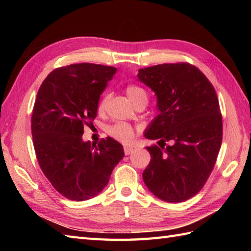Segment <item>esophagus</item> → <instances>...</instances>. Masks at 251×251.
<instances>
[{
    "mask_svg": "<svg viewBox=\"0 0 251 251\" xmlns=\"http://www.w3.org/2000/svg\"><path fill=\"white\" fill-rule=\"evenodd\" d=\"M135 150H136V149H135L134 147H125V148H124L125 155H129V154H131Z\"/></svg>",
    "mask_w": 251,
    "mask_h": 251,
    "instance_id": "esophagus-1",
    "label": "esophagus"
}]
</instances>
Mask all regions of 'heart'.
I'll use <instances>...</instances> for the list:
<instances>
[{
    "label": "heart",
    "mask_w": 251,
    "mask_h": 251,
    "mask_svg": "<svg viewBox=\"0 0 251 251\" xmlns=\"http://www.w3.org/2000/svg\"><path fill=\"white\" fill-rule=\"evenodd\" d=\"M127 97L131 101L132 104H136L139 102V101L146 100L148 102V94L145 89L142 87L138 86V85H128L125 89ZM109 101V96L105 95L103 96V98L100 100V102L98 104V111L102 112L104 111L106 104H108ZM109 135L115 139L116 141H120L122 143H129L135 137V129L134 127L128 125V124H124V123H120V124H115L113 126H111L108 129Z\"/></svg>",
    "instance_id": "obj_1"
}]
</instances>
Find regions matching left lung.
<instances>
[{"mask_svg": "<svg viewBox=\"0 0 251 251\" xmlns=\"http://www.w3.org/2000/svg\"><path fill=\"white\" fill-rule=\"evenodd\" d=\"M138 79L156 95L158 114L145 131L158 146L147 147L151 161L142 174L157 199L180 202L199 193L214 169L222 141L216 90L189 63L139 69ZM166 142L171 146L164 147Z\"/></svg>", "mask_w": 251, "mask_h": 251, "instance_id": "obj_1", "label": "left lung"}]
</instances>
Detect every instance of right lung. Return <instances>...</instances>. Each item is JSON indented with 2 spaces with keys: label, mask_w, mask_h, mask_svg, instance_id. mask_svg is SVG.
Instances as JSON below:
<instances>
[{
  "label": "right lung",
  "mask_w": 251,
  "mask_h": 251,
  "mask_svg": "<svg viewBox=\"0 0 251 251\" xmlns=\"http://www.w3.org/2000/svg\"><path fill=\"white\" fill-rule=\"evenodd\" d=\"M115 72L114 67L95 63L58 68L37 92L31 119L37 161L51 185L71 201L97 196L124 157L123 146L113 138L98 145L82 138Z\"/></svg>",
  "instance_id": "1"
}]
</instances>
